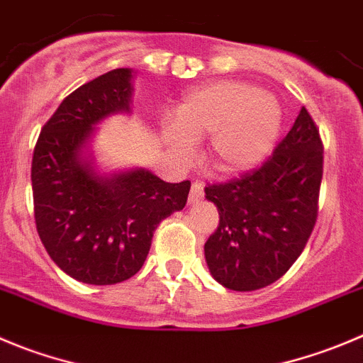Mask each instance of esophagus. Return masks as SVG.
<instances>
[{"label": "esophagus", "mask_w": 363, "mask_h": 363, "mask_svg": "<svg viewBox=\"0 0 363 363\" xmlns=\"http://www.w3.org/2000/svg\"><path fill=\"white\" fill-rule=\"evenodd\" d=\"M202 195H204V186H202L201 182H193L191 189H189L188 202H189V204H195V202L201 201Z\"/></svg>", "instance_id": "1"}]
</instances>
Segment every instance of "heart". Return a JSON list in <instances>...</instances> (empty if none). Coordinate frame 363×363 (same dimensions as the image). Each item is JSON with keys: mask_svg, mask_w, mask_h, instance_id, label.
<instances>
[{"mask_svg": "<svg viewBox=\"0 0 363 363\" xmlns=\"http://www.w3.org/2000/svg\"><path fill=\"white\" fill-rule=\"evenodd\" d=\"M283 123L274 94L236 80H220L191 91L162 130L166 145L188 157L191 141L209 138L206 157L222 175L254 170L272 152Z\"/></svg>", "mask_w": 363, "mask_h": 363, "instance_id": "obj_1", "label": "heart"}]
</instances>
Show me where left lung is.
I'll use <instances>...</instances> for the list:
<instances>
[{
	"mask_svg": "<svg viewBox=\"0 0 363 363\" xmlns=\"http://www.w3.org/2000/svg\"><path fill=\"white\" fill-rule=\"evenodd\" d=\"M320 179L323 143L303 107L262 168L204 189L220 215L218 229L204 245L213 279L236 292L279 279L313 231Z\"/></svg>",
	"mask_w": 363,
	"mask_h": 363,
	"instance_id": "1",
	"label": "left lung"
}]
</instances>
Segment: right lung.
I'll return each mask as SVG.
<instances>
[{
    "instance_id": "1",
    "label": "right lung",
    "mask_w": 363,
    "mask_h": 363,
    "mask_svg": "<svg viewBox=\"0 0 363 363\" xmlns=\"http://www.w3.org/2000/svg\"><path fill=\"white\" fill-rule=\"evenodd\" d=\"M134 74L118 67L73 91L33 150L37 233L55 265L80 283L114 284L134 276L159 222L184 208L191 188L141 166L105 172L98 164V125L132 113Z\"/></svg>"
}]
</instances>
